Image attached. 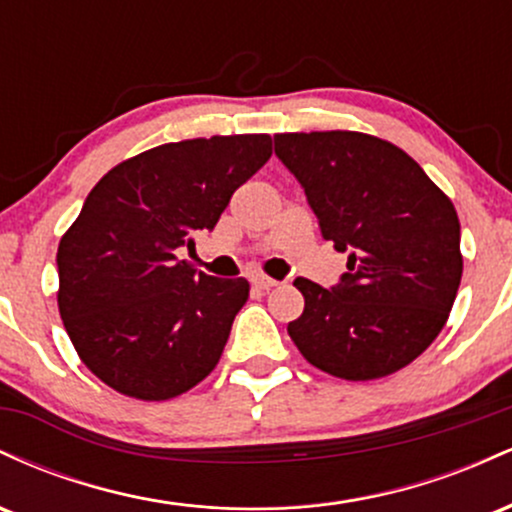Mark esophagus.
<instances>
[{"instance_id": "esophagus-1", "label": "esophagus", "mask_w": 512, "mask_h": 512, "mask_svg": "<svg viewBox=\"0 0 512 512\" xmlns=\"http://www.w3.org/2000/svg\"><path fill=\"white\" fill-rule=\"evenodd\" d=\"M250 281H252V286H255V289H260V291H269L272 286H276L274 279H269V276H262V274L252 276Z\"/></svg>"}]
</instances>
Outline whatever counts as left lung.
<instances>
[{
  "label": "left lung",
  "mask_w": 512,
  "mask_h": 512,
  "mask_svg": "<svg viewBox=\"0 0 512 512\" xmlns=\"http://www.w3.org/2000/svg\"><path fill=\"white\" fill-rule=\"evenodd\" d=\"M334 250L342 281L298 276L305 308L289 334L305 361L342 380L397 373L438 337L462 279L460 219L409 154L363 132L274 134Z\"/></svg>",
  "instance_id": "obj_1"
}]
</instances>
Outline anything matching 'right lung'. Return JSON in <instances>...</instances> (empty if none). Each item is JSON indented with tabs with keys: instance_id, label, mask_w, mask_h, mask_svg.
I'll list each match as a JSON object with an SVG mask.
<instances>
[{
	"instance_id": "right-lung-1",
	"label": "right lung",
	"mask_w": 512,
	"mask_h": 512,
	"mask_svg": "<svg viewBox=\"0 0 512 512\" xmlns=\"http://www.w3.org/2000/svg\"><path fill=\"white\" fill-rule=\"evenodd\" d=\"M269 156V134L185 139L127 158L88 192L57 248V305L76 354L105 385L161 402L216 368L250 284L178 255L214 231Z\"/></svg>"
}]
</instances>
